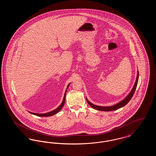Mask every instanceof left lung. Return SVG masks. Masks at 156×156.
Wrapping results in <instances>:
<instances>
[{
  "label": "left lung",
  "instance_id": "1",
  "mask_svg": "<svg viewBox=\"0 0 156 156\" xmlns=\"http://www.w3.org/2000/svg\"><path fill=\"white\" fill-rule=\"evenodd\" d=\"M138 80H139V72H137V78H136V81L135 82V83L134 85L133 88L132 90V91L130 92V93L129 94V95L126 97L125 99H123L122 101H121L120 102H119V104H116L114 106H107V107H105V106H97L95 105L94 104L90 103L89 101H87L88 104H89V105L94 109H97V110H99V111H115L117 110L120 108H122L123 106H125L126 104H127L130 100L132 99V98L133 96L134 93L136 90V87H137V85L138 83Z\"/></svg>",
  "mask_w": 156,
  "mask_h": 156
}]
</instances>
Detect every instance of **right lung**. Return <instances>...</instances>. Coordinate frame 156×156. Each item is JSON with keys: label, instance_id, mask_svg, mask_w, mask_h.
I'll return each mask as SVG.
<instances>
[{"label": "right lung", "instance_id": "right-lung-1", "mask_svg": "<svg viewBox=\"0 0 156 156\" xmlns=\"http://www.w3.org/2000/svg\"><path fill=\"white\" fill-rule=\"evenodd\" d=\"M69 85L67 86V88H68V86H69ZM66 92H67V90H66V92H65V95H64V99H63V101H62V104L60 105V106H59L58 108H57L56 109H55V110H54V111H52L50 112H48V113H44V114H38V113H32V112H30V113H31V114H33V115H36V116H40V117H45V116H52V115H55V114H56L57 113H58V112L61 109V108L63 107V106H64V105L65 104V100H66Z\"/></svg>", "mask_w": 156, "mask_h": 156}]
</instances>
